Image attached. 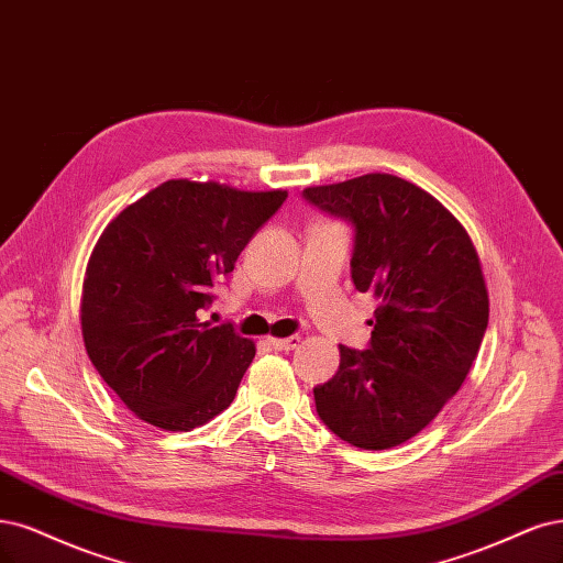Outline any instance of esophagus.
<instances>
[{
  "instance_id": "1",
  "label": "esophagus",
  "mask_w": 563,
  "mask_h": 563,
  "mask_svg": "<svg viewBox=\"0 0 563 563\" xmlns=\"http://www.w3.org/2000/svg\"><path fill=\"white\" fill-rule=\"evenodd\" d=\"M300 344V335H288V338H273L269 340V346L277 349V352H290Z\"/></svg>"
}]
</instances>
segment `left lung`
I'll list each match as a JSON object with an SVG mask.
<instances>
[{
	"mask_svg": "<svg viewBox=\"0 0 563 563\" xmlns=\"http://www.w3.org/2000/svg\"><path fill=\"white\" fill-rule=\"evenodd\" d=\"M352 225V282L375 294L367 349L340 344V367L314 386L319 419L361 450L415 438L471 373L489 298L468 232L433 196L394 174L305 188Z\"/></svg>",
	"mask_w": 563,
	"mask_h": 563,
	"instance_id": "obj_1",
	"label": "left lung"
}]
</instances>
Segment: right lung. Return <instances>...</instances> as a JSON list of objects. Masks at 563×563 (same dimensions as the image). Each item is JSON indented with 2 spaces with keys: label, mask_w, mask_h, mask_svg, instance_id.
<instances>
[{
  "label": "right lung",
  "mask_w": 563,
  "mask_h": 563,
  "mask_svg": "<svg viewBox=\"0 0 563 563\" xmlns=\"http://www.w3.org/2000/svg\"><path fill=\"white\" fill-rule=\"evenodd\" d=\"M286 198L172 179L123 209L95 244L81 305L86 352L146 423L190 431L235 398L256 346L202 314Z\"/></svg>",
  "instance_id": "obj_1"
}]
</instances>
